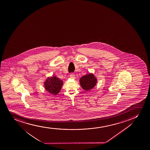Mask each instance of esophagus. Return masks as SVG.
Masks as SVG:
<instances>
[{"mask_svg":"<svg viewBox=\"0 0 150 150\" xmlns=\"http://www.w3.org/2000/svg\"><path fill=\"white\" fill-rule=\"evenodd\" d=\"M70 77L71 78H72V79H74L75 78V75H74V74L71 73V74H70Z\"/></svg>","mask_w":150,"mask_h":150,"instance_id":"34e87169","label":"esophagus"}]
</instances>
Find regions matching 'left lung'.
<instances>
[{
  "mask_svg": "<svg viewBox=\"0 0 150 150\" xmlns=\"http://www.w3.org/2000/svg\"><path fill=\"white\" fill-rule=\"evenodd\" d=\"M96 81L93 74H89L83 76L80 79V83L83 90L88 91L95 86Z\"/></svg>",
  "mask_w": 150,
  "mask_h": 150,
  "instance_id": "1",
  "label": "left lung"
}]
</instances>
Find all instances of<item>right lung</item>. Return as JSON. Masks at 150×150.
I'll use <instances>...</instances> for the list:
<instances>
[{"instance_id": "1", "label": "right lung", "mask_w": 150, "mask_h": 150, "mask_svg": "<svg viewBox=\"0 0 150 150\" xmlns=\"http://www.w3.org/2000/svg\"><path fill=\"white\" fill-rule=\"evenodd\" d=\"M63 84L62 81L56 76L48 78L45 81V88L47 91L53 95H57L60 91Z\"/></svg>"}]
</instances>
